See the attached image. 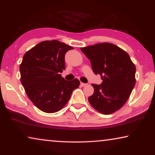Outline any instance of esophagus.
Wrapping results in <instances>:
<instances>
[{
  "label": "esophagus",
  "mask_w": 155,
  "mask_h": 155,
  "mask_svg": "<svg viewBox=\"0 0 155 155\" xmlns=\"http://www.w3.org/2000/svg\"><path fill=\"white\" fill-rule=\"evenodd\" d=\"M80 85H81L82 87H84V86L87 85V84L83 83V82H80Z\"/></svg>",
  "instance_id": "1"
}]
</instances>
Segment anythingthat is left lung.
<instances>
[{
  "instance_id": "obj_1",
  "label": "left lung",
  "mask_w": 155,
  "mask_h": 155,
  "mask_svg": "<svg viewBox=\"0 0 155 155\" xmlns=\"http://www.w3.org/2000/svg\"><path fill=\"white\" fill-rule=\"evenodd\" d=\"M90 60L94 74L101 75L100 84H92L94 92L88 97L99 113L111 114L128 100L135 84V65L128 54L111 43H99L80 48Z\"/></svg>"
}]
</instances>
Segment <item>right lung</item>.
<instances>
[{
	"label": "right lung",
	"mask_w": 155,
	"mask_h": 155,
	"mask_svg": "<svg viewBox=\"0 0 155 155\" xmlns=\"http://www.w3.org/2000/svg\"><path fill=\"white\" fill-rule=\"evenodd\" d=\"M73 49L57 40L44 41L25 53L20 65V80L27 97L45 113H55L65 107L72 92L80 85L77 78L65 80V54Z\"/></svg>",
	"instance_id": "add662e5"
}]
</instances>
